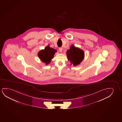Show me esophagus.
<instances>
[{"label":"esophagus","mask_w":122,"mask_h":122,"mask_svg":"<svg viewBox=\"0 0 122 122\" xmlns=\"http://www.w3.org/2000/svg\"><path fill=\"white\" fill-rule=\"evenodd\" d=\"M59 51H60L61 52H62V48L60 47L59 48Z\"/></svg>","instance_id":"1"}]
</instances>
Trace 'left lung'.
Masks as SVG:
<instances>
[{
  "instance_id": "left-lung-1",
  "label": "left lung",
  "mask_w": 122,
  "mask_h": 122,
  "mask_svg": "<svg viewBox=\"0 0 122 122\" xmlns=\"http://www.w3.org/2000/svg\"><path fill=\"white\" fill-rule=\"evenodd\" d=\"M66 54L68 60L74 66L79 65L84 57V52L83 50L75 47L73 45L67 50Z\"/></svg>"
}]
</instances>
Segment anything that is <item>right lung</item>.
<instances>
[{"label":"right lung","instance_id":"1","mask_svg":"<svg viewBox=\"0 0 122 122\" xmlns=\"http://www.w3.org/2000/svg\"><path fill=\"white\" fill-rule=\"evenodd\" d=\"M56 50L50 47L48 45L45 48L44 50H41L38 53V55L39 58L46 65L50 63L51 59L54 58V55L56 52Z\"/></svg>","mask_w":122,"mask_h":122}]
</instances>
